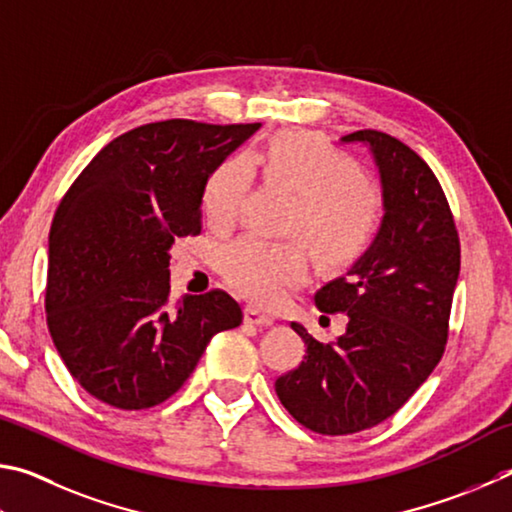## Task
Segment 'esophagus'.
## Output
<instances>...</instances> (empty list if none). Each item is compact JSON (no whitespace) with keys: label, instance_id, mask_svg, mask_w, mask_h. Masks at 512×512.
<instances>
[{"label":"esophagus","instance_id":"obj_1","mask_svg":"<svg viewBox=\"0 0 512 512\" xmlns=\"http://www.w3.org/2000/svg\"><path fill=\"white\" fill-rule=\"evenodd\" d=\"M245 321L249 326H272L274 324V317L265 315L263 310H258L254 306H247L245 308Z\"/></svg>","mask_w":512,"mask_h":512}]
</instances>
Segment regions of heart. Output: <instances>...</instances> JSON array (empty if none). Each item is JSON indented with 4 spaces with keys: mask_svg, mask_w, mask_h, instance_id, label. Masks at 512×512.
I'll use <instances>...</instances> for the list:
<instances>
[{
    "mask_svg": "<svg viewBox=\"0 0 512 512\" xmlns=\"http://www.w3.org/2000/svg\"><path fill=\"white\" fill-rule=\"evenodd\" d=\"M254 166L272 182L301 195L292 233L306 236L328 265H351L373 245L380 231L382 200L366 184L362 168L317 134L285 132L249 157L224 159L202 188V211L213 229H231L254 184ZM220 272L251 301L274 306L303 281V251L245 236L220 251Z\"/></svg>",
    "mask_w": 512,
    "mask_h": 512,
    "instance_id": "b5f03b06",
    "label": "heart"
}]
</instances>
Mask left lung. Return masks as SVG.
I'll use <instances>...</instances> for the list:
<instances>
[{
  "instance_id": "8db88e82",
  "label": "left lung",
  "mask_w": 512,
  "mask_h": 512,
  "mask_svg": "<svg viewBox=\"0 0 512 512\" xmlns=\"http://www.w3.org/2000/svg\"><path fill=\"white\" fill-rule=\"evenodd\" d=\"M342 141L369 146L384 218L351 270L315 294L321 312H346V333L321 344L292 321L306 355L274 384L290 416L326 436L382 423L429 378L445 351L461 270L454 215L432 168L378 130L346 134Z\"/></svg>"
}]
</instances>
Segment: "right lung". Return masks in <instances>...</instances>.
I'll return each instance as SVG.
<instances>
[{"label":"right lung","instance_id":"right-lung-1","mask_svg":"<svg viewBox=\"0 0 512 512\" xmlns=\"http://www.w3.org/2000/svg\"><path fill=\"white\" fill-rule=\"evenodd\" d=\"M261 123L170 119L121 134L62 197L49 233L47 324L74 380L116 409L161 405L220 330L242 324L227 292L170 306V247L202 229V188Z\"/></svg>","mask_w":512,"mask_h":512}]
</instances>
